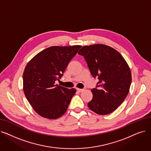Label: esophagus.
Returning <instances> with one entry per match:
<instances>
[{"instance_id":"1","label":"esophagus","mask_w":151,"mask_h":151,"mask_svg":"<svg viewBox=\"0 0 151 151\" xmlns=\"http://www.w3.org/2000/svg\"><path fill=\"white\" fill-rule=\"evenodd\" d=\"M76 90H77V91L78 92V93H81V92H82V91H83V89H79V88H77Z\"/></svg>"}]
</instances>
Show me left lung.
<instances>
[{
	"mask_svg": "<svg viewBox=\"0 0 151 151\" xmlns=\"http://www.w3.org/2000/svg\"><path fill=\"white\" fill-rule=\"evenodd\" d=\"M78 54L84 57L91 75L99 80L97 88L91 89L93 97L88 107L99 115L113 112L125 99L132 83L126 60L117 50L104 44L84 45Z\"/></svg>",
	"mask_w": 151,
	"mask_h": 151,
	"instance_id": "1",
	"label": "left lung"
}]
</instances>
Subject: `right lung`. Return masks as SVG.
<instances>
[{
  "label": "right lung",
  "instance_id": "add662e5",
  "mask_svg": "<svg viewBox=\"0 0 151 151\" xmlns=\"http://www.w3.org/2000/svg\"><path fill=\"white\" fill-rule=\"evenodd\" d=\"M81 45L51 46L27 63L23 75L24 95L35 112L48 119L63 115L76 90L58 85L70 60Z\"/></svg>",
  "mask_w": 151,
  "mask_h": 151
}]
</instances>
